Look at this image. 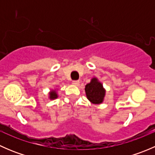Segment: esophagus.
Segmentation results:
<instances>
[{"label": "esophagus", "instance_id": "34e87169", "mask_svg": "<svg viewBox=\"0 0 155 155\" xmlns=\"http://www.w3.org/2000/svg\"><path fill=\"white\" fill-rule=\"evenodd\" d=\"M79 83H80V82H79V81H78V80L73 81V85H76V86H79Z\"/></svg>", "mask_w": 155, "mask_h": 155}]
</instances>
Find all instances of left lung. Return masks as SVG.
Listing matches in <instances>:
<instances>
[{
  "label": "left lung",
  "mask_w": 155,
  "mask_h": 155,
  "mask_svg": "<svg viewBox=\"0 0 155 155\" xmlns=\"http://www.w3.org/2000/svg\"><path fill=\"white\" fill-rule=\"evenodd\" d=\"M86 97L93 104H101L104 101L106 95V90L103 84L96 77L92 78L91 82L85 87Z\"/></svg>",
  "instance_id": "8db88e82"
}]
</instances>
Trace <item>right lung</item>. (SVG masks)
I'll use <instances>...</instances> for the list:
<instances>
[{
  "instance_id": "obj_1",
  "label": "right lung",
  "mask_w": 155,
  "mask_h": 155,
  "mask_svg": "<svg viewBox=\"0 0 155 155\" xmlns=\"http://www.w3.org/2000/svg\"><path fill=\"white\" fill-rule=\"evenodd\" d=\"M48 97H49L50 100H54L56 99V98L58 97V93H57V90L56 89H54V90H51L49 91V93H48Z\"/></svg>"
}]
</instances>
